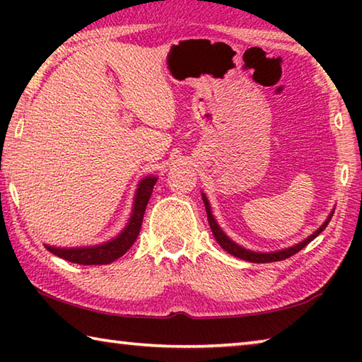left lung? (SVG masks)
I'll return each instance as SVG.
<instances>
[{
    "label": "left lung",
    "instance_id": "1",
    "mask_svg": "<svg viewBox=\"0 0 362 362\" xmlns=\"http://www.w3.org/2000/svg\"><path fill=\"white\" fill-rule=\"evenodd\" d=\"M155 183H156L155 175L145 177V179L139 182L136 194H134L132 214L129 217V222L126 223V226L122 228V231L118 236H115L112 240L100 244H89V246L62 247V246H52V244H45V247L49 250V252L60 257V259L69 260L73 263H79V265H108V263L119 259V257H122L127 252V249L132 246L134 241L137 240L146 204H148V199L151 196ZM212 233L217 243L222 246V231L214 230Z\"/></svg>",
    "mask_w": 362,
    "mask_h": 362
}]
</instances>
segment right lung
Wrapping results in <instances>:
<instances>
[{
	"label": "right lung",
	"mask_w": 362,
	"mask_h": 362,
	"mask_svg": "<svg viewBox=\"0 0 362 362\" xmlns=\"http://www.w3.org/2000/svg\"><path fill=\"white\" fill-rule=\"evenodd\" d=\"M203 194V203H204V206H206V212H207V220H209V225H211V230L214 231H222V247L226 250V252H230V254H233L235 257H240V259H243V260H246V262H254V263H267V262H278V260H284V259H287V257H291V255H293V254H297L300 249H303L306 244L308 243H311L315 240V238L320 235V233L326 228L327 226V223H329V220H330V217H332V214H330V216L327 217V220L326 222H324L320 228H317L313 235H310L308 238H305V240L302 241V243H298V244H296V246H292V247H287V249H283V250H276V252H269V254H257V252H252V250H247V249H244V247H241L240 244H236L235 241L233 240H230L228 236L225 235L223 233V230L220 228V225L217 223V220L214 218V214H212V209H211V203H209V199H207V196H206V193H201Z\"/></svg>",
	"instance_id": "right-lung-1"
}]
</instances>
